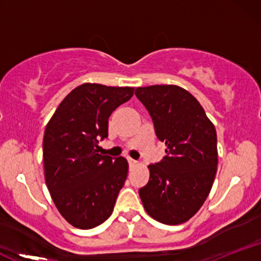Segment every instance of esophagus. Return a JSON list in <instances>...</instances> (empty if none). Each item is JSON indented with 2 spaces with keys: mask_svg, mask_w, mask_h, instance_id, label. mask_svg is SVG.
<instances>
[{
  "mask_svg": "<svg viewBox=\"0 0 261 261\" xmlns=\"http://www.w3.org/2000/svg\"><path fill=\"white\" fill-rule=\"evenodd\" d=\"M127 162H128V164H130L131 167H133V166H136V164H137V161L133 160V158H127Z\"/></svg>",
  "mask_w": 261,
  "mask_h": 261,
  "instance_id": "34e87169",
  "label": "esophagus"
}]
</instances>
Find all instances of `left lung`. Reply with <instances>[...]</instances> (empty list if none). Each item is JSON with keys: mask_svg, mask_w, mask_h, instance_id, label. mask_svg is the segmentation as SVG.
Returning a JSON list of instances; mask_svg holds the SVG:
<instances>
[{"mask_svg": "<svg viewBox=\"0 0 261 261\" xmlns=\"http://www.w3.org/2000/svg\"><path fill=\"white\" fill-rule=\"evenodd\" d=\"M167 155L149 164V180L139 190L147 214L164 224H180L199 211L217 172V135L195 97L173 85L139 87Z\"/></svg>", "mask_w": 261, "mask_h": 261, "instance_id": "1", "label": "left lung"}]
</instances>
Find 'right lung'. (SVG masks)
Returning <instances> with one entry per match:
<instances>
[{"instance_id":"right-lung-1","label":"right lung","mask_w":261,"mask_h":261,"mask_svg":"<svg viewBox=\"0 0 261 261\" xmlns=\"http://www.w3.org/2000/svg\"><path fill=\"white\" fill-rule=\"evenodd\" d=\"M133 95L131 87L85 83L68 93L45 128L46 187L60 214L76 228H94L113 214L128 164L124 157L98 153V143L108 137L112 113Z\"/></svg>"}]
</instances>
